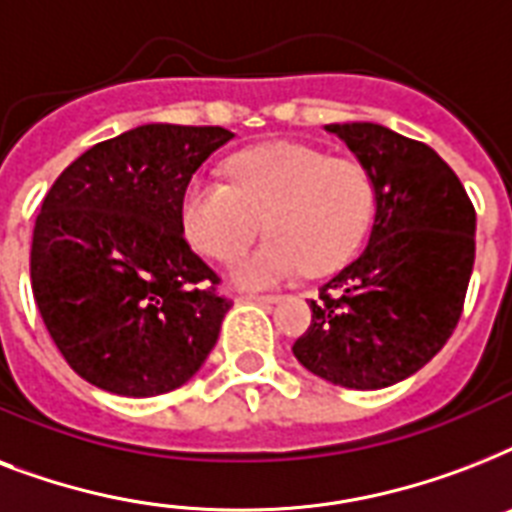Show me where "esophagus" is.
<instances>
[{"instance_id": "obj_1", "label": "esophagus", "mask_w": 512, "mask_h": 512, "mask_svg": "<svg viewBox=\"0 0 512 512\" xmlns=\"http://www.w3.org/2000/svg\"><path fill=\"white\" fill-rule=\"evenodd\" d=\"M239 300H255V303H276L279 295H260V292H239Z\"/></svg>"}]
</instances>
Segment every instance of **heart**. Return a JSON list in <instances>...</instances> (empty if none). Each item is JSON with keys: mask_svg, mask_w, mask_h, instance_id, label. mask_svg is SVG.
Returning <instances> with one entry per match:
<instances>
[{"mask_svg": "<svg viewBox=\"0 0 512 512\" xmlns=\"http://www.w3.org/2000/svg\"><path fill=\"white\" fill-rule=\"evenodd\" d=\"M228 180L196 175L180 196V228L193 249L231 260L260 228L268 239L233 260V279L265 287L332 273L364 247L377 217V183L356 159H332L303 143H268L233 156Z\"/></svg>", "mask_w": 512, "mask_h": 512, "instance_id": "obj_1", "label": "heart"}]
</instances>
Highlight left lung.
I'll use <instances>...</instances> for the list:
<instances>
[{"label": "left lung", "mask_w": 512, "mask_h": 512, "mask_svg": "<svg viewBox=\"0 0 512 512\" xmlns=\"http://www.w3.org/2000/svg\"><path fill=\"white\" fill-rule=\"evenodd\" d=\"M377 183L364 255L311 300L292 345L308 372L353 390L388 388L452 337L476 260V207L454 170L420 140L372 122L327 124Z\"/></svg>", "instance_id": "left-lung-1"}]
</instances>
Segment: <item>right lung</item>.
I'll return each mask as SVG.
<instances>
[{
  "instance_id": "add662e5",
  "label": "right lung",
  "mask_w": 512,
  "mask_h": 512,
  "mask_svg": "<svg viewBox=\"0 0 512 512\" xmlns=\"http://www.w3.org/2000/svg\"><path fill=\"white\" fill-rule=\"evenodd\" d=\"M223 127L143 124L60 172L31 239V289L68 366L119 396L170 393L215 348L231 300L185 241L180 196Z\"/></svg>"
}]
</instances>
